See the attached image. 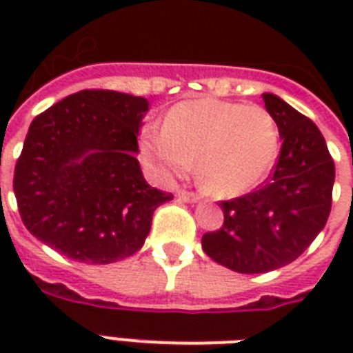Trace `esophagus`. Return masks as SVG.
Returning a JSON list of instances; mask_svg holds the SVG:
<instances>
[{
    "label": "esophagus",
    "mask_w": 353,
    "mask_h": 353,
    "mask_svg": "<svg viewBox=\"0 0 353 353\" xmlns=\"http://www.w3.org/2000/svg\"><path fill=\"white\" fill-rule=\"evenodd\" d=\"M177 198L181 199V201H187V203H196V201H199L198 194L188 192V190H183V188L177 190Z\"/></svg>",
    "instance_id": "1"
}]
</instances>
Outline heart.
I'll return each mask as SVG.
<instances>
[{"mask_svg":"<svg viewBox=\"0 0 353 353\" xmlns=\"http://www.w3.org/2000/svg\"><path fill=\"white\" fill-rule=\"evenodd\" d=\"M279 148V124L265 108L212 97L179 102L166 115L165 128L150 126L141 137L144 161L163 176H185L198 159L201 185L223 198L260 187Z\"/></svg>","mask_w":353,"mask_h":353,"instance_id":"heart-1","label":"heart"}]
</instances>
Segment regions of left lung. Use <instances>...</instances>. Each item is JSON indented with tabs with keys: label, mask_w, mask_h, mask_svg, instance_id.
I'll use <instances>...</instances> for the list:
<instances>
[{
	"label": "left lung",
	"mask_w": 353,
	"mask_h": 353,
	"mask_svg": "<svg viewBox=\"0 0 353 353\" xmlns=\"http://www.w3.org/2000/svg\"><path fill=\"white\" fill-rule=\"evenodd\" d=\"M262 99L282 139L273 174L254 192L221 201L223 225L201 238L203 251L236 273H268L296 260L332 209L335 165L321 130L280 97Z\"/></svg>",
	"instance_id": "8db88e82"
}]
</instances>
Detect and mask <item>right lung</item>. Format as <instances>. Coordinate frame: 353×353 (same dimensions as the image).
I'll return each mask as SVG.
<instances>
[{
    "mask_svg": "<svg viewBox=\"0 0 353 353\" xmlns=\"http://www.w3.org/2000/svg\"><path fill=\"white\" fill-rule=\"evenodd\" d=\"M143 97L84 90L30 122L14 170L23 225L63 256L113 263L143 247L154 210L174 196L150 187L137 135Z\"/></svg>",
    "mask_w": 353,
    "mask_h": 353,
    "instance_id": "1",
    "label": "right lung"
}]
</instances>
